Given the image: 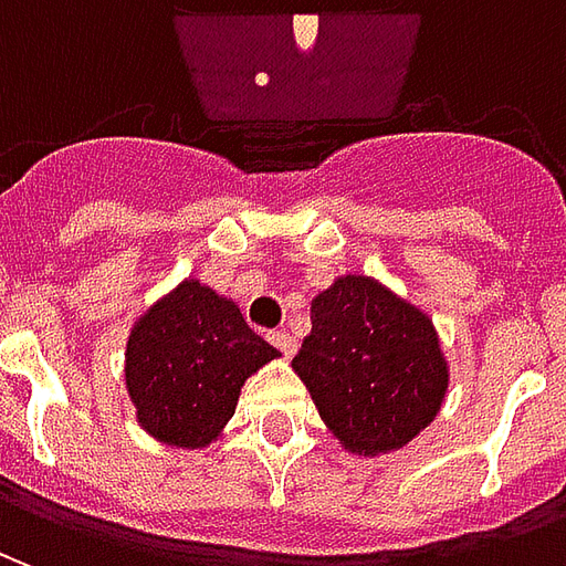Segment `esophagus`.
<instances>
[{
	"instance_id": "obj_1",
	"label": "esophagus",
	"mask_w": 566,
	"mask_h": 566,
	"mask_svg": "<svg viewBox=\"0 0 566 566\" xmlns=\"http://www.w3.org/2000/svg\"><path fill=\"white\" fill-rule=\"evenodd\" d=\"M270 343L275 345V348H279V352H282L284 357H291L296 352V339L287 331H272L270 333Z\"/></svg>"
}]
</instances>
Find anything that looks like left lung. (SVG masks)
Here are the masks:
<instances>
[{
    "instance_id": "left-lung-1",
    "label": "left lung",
    "mask_w": 566,
    "mask_h": 566,
    "mask_svg": "<svg viewBox=\"0 0 566 566\" xmlns=\"http://www.w3.org/2000/svg\"><path fill=\"white\" fill-rule=\"evenodd\" d=\"M291 367L333 437L357 454L403 449L437 418L449 369L424 312L367 275L315 296Z\"/></svg>"
}]
</instances>
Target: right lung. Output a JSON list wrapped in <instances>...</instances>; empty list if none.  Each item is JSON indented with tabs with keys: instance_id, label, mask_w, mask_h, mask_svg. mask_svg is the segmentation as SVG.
<instances>
[{
	"instance_id": "obj_1",
	"label": "right lung",
	"mask_w": 566,
	"mask_h": 566,
	"mask_svg": "<svg viewBox=\"0 0 566 566\" xmlns=\"http://www.w3.org/2000/svg\"><path fill=\"white\" fill-rule=\"evenodd\" d=\"M279 352L260 339L235 303L185 282L142 315L127 345V391L150 437L199 449L233 418L251 373Z\"/></svg>"
}]
</instances>
